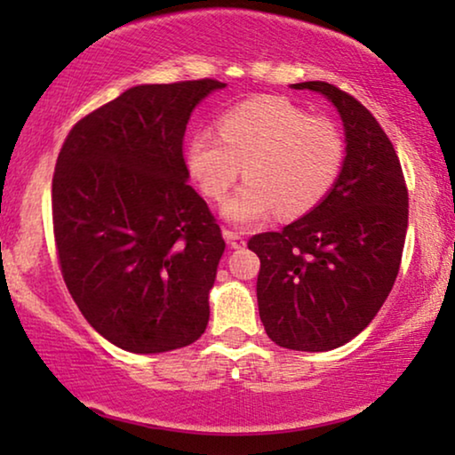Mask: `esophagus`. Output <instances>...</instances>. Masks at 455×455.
Wrapping results in <instances>:
<instances>
[{
  "label": "esophagus",
  "mask_w": 455,
  "mask_h": 455,
  "mask_svg": "<svg viewBox=\"0 0 455 455\" xmlns=\"http://www.w3.org/2000/svg\"><path fill=\"white\" fill-rule=\"evenodd\" d=\"M223 238L229 242V246L232 248H242L246 246V235L242 232H235V229H223Z\"/></svg>",
  "instance_id": "34e87169"
}]
</instances>
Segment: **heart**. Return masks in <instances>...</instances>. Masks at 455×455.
Segmentation results:
<instances>
[{
    "mask_svg": "<svg viewBox=\"0 0 455 455\" xmlns=\"http://www.w3.org/2000/svg\"><path fill=\"white\" fill-rule=\"evenodd\" d=\"M186 159L213 201L226 196L244 167L246 182L221 207L228 220L248 223L273 211L296 220L319 207L338 184L346 139L331 117L308 116L282 97H254L223 111L217 136H192Z\"/></svg>",
    "mask_w": 455,
    "mask_h": 455,
    "instance_id": "obj_1",
    "label": "heart"
}]
</instances>
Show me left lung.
<instances>
[{"label":"left lung","mask_w":455,"mask_h":455,"mask_svg":"<svg viewBox=\"0 0 455 455\" xmlns=\"http://www.w3.org/2000/svg\"><path fill=\"white\" fill-rule=\"evenodd\" d=\"M325 95L346 130V164L319 207L279 232L248 240L259 254V315L271 341L327 352L375 319L400 271L408 188L397 153L369 109L338 86L294 84Z\"/></svg>","instance_id":"1"}]
</instances>
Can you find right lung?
<instances>
[{
    "mask_svg": "<svg viewBox=\"0 0 455 455\" xmlns=\"http://www.w3.org/2000/svg\"><path fill=\"white\" fill-rule=\"evenodd\" d=\"M213 78L140 84L68 132L52 184L68 291L91 327L134 354L190 346L209 323L226 242L188 184L184 132Z\"/></svg>",
    "mask_w": 455,
    "mask_h": 455,
    "instance_id": "obj_1",
    "label": "right lung"
}]
</instances>
